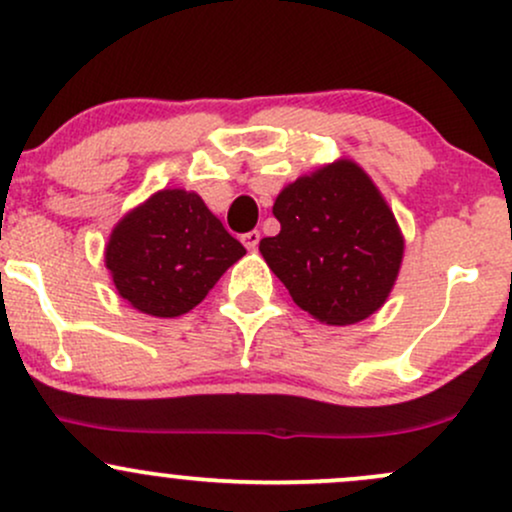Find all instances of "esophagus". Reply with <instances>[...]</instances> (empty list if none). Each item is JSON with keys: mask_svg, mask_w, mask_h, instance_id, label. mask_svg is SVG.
Listing matches in <instances>:
<instances>
[{"mask_svg": "<svg viewBox=\"0 0 512 512\" xmlns=\"http://www.w3.org/2000/svg\"><path fill=\"white\" fill-rule=\"evenodd\" d=\"M257 243H260V231H250V233H245V236H243V245L248 250H255Z\"/></svg>", "mask_w": 512, "mask_h": 512, "instance_id": "34e87169", "label": "esophagus"}]
</instances>
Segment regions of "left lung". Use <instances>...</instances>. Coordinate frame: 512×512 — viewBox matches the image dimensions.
Returning <instances> with one entry per match:
<instances>
[{"instance_id":"8db88e82","label":"left lung","mask_w":512,"mask_h":512,"mask_svg":"<svg viewBox=\"0 0 512 512\" xmlns=\"http://www.w3.org/2000/svg\"><path fill=\"white\" fill-rule=\"evenodd\" d=\"M279 236L260 252L293 303L322 325H356L395 286L404 236L370 175L349 158L301 175L279 192Z\"/></svg>"}]
</instances>
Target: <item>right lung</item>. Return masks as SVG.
<instances>
[{"mask_svg":"<svg viewBox=\"0 0 512 512\" xmlns=\"http://www.w3.org/2000/svg\"><path fill=\"white\" fill-rule=\"evenodd\" d=\"M245 248L197 192L158 190L115 223L105 267L117 293L154 317L190 313Z\"/></svg>","mask_w":512,"mask_h":512,"instance_id":"1","label":"right lung"}]
</instances>
